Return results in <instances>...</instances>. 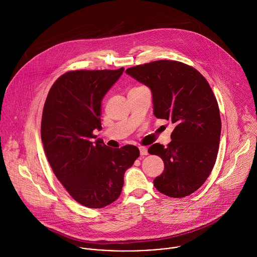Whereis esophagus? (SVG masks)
Segmentation results:
<instances>
[{"label":"esophagus","mask_w":257,"mask_h":257,"mask_svg":"<svg viewBox=\"0 0 257 257\" xmlns=\"http://www.w3.org/2000/svg\"><path fill=\"white\" fill-rule=\"evenodd\" d=\"M139 151H140V155L141 156H148V148L145 146H139Z\"/></svg>","instance_id":"1"}]
</instances>
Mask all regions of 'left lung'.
I'll use <instances>...</instances> for the list:
<instances>
[{"instance_id": "1", "label": "left lung", "mask_w": 257, "mask_h": 257, "mask_svg": "<svg viewBox=\"0 0 257 257\" xmlns=\"http://www.w3.org/2000/svg\"><path fill=\"white\" fill-rule=\"evenodd\" d=\"M126 73L152 89L155 116L175 124L167 148L155 143L149 149L165 164L155 187L174 198L190 195L208 178L218 152L222 123L210 85L199 71L178 61H154Z\"/></svg>"}]
</instances>
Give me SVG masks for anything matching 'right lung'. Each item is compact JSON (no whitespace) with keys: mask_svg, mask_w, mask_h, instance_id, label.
Returning <instances> with one entry per match:
<instances>
[{"mask_svg":"<svg viewBox=\"0 0 257 257\" xmlns=\"http://www.w3.org/2000/svg\"><path fill=\"white\" fill-rule=\"evenodd\" d=\"M117 70H74L51 87L42 117V140L54 174L68 193L89 208L117 200L124 174L139 157L134 145L111 149L99 140L101 101L122 75Z\"/></svg>","mask_w":257,"mask_h":257,"instance_id":"add662e5","label":"right lung"}]
</instances>
